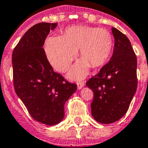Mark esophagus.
Masks as SVG:
<instances>
[{"label": "esophagus", "mask_w": 148, "mask_h": 148, "mask_svg": "<svg viewBox=\"0 0 148 148\" xmlns=\"http://www.w3.org/2000/svg\"><path fill=\"white\" fill-rule=\"evenodd\" d=\"M85 86V83L83 82H78L77 83V88L78 89H80V88H83Z\"/></svg>", "instance_id": "esophagus-1"}]
</instances>
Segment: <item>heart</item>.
<instances>
[{"instance_id": "obj_1", "label": "heart", "mask_w": 148, "mask_h": 148, "mask_svg": "<svg viewBox=\"0 0 148 148\" xmlns=\"http://www.w3.org/2000/svg\"><path fill=\"white\" fill-rule=\"evenodd\" d=\"M112 34L104 28L74 26L67 28L62 36H52L45 43L47 59L53 69L65 72L79 49L83 58L70 73L71 77L81 79L86 75L89 66L97 68L108 60L112 50Z\"/></svg>"}]
</instances>
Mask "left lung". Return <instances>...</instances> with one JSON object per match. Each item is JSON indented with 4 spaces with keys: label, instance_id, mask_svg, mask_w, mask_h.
Segmentation results:
<instances>
[{
    "label": "left lung",
    "instance_id": "left-lung-1",
    "mask_svg": "<svg viewBox=\"0 0 148 148\" xmlns=\"http://www.w3.org/2000/svg\"><path fill=\"white\" fill-rule=\"evenodd\" d=\"M115 45L111 59L86 82L93 91L92 115L99 123L111 124L127 112L137 88V59L129 38L112 28Z\"/></svg>",
    "mask_w": 148,
    "mask_h": 148
}]
</instances>
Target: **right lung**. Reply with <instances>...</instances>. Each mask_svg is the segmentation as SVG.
I'll return each mask as SVG.
<instances>
[{"label":"right lung","mask_w":148,"mask_h":148,"mask_svg":"<svg viewBox=\"0 0 148 148\" xmlns=\"http://www.w3.org/2000/svg\"><path fill=\"white\" fill-rule=\"evenodd\" d=\"M56 23H38L24 33L12 52L13 85L33 119L47 125L58 124L64 118V105L77 89L55 72L47 60L45 41Z\"/></svg>","instance_id":"add662e5"}]
</instances>
